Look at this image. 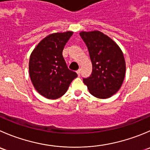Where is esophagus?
Segmentation results:
<instances>
[{
	"instance_id": "34e87169",
	"label": "esophagus",
	"mask_w": 150,
	"mask_h": 150,
	"mask_svg": "<svg viewBox=\"0 0 150 150\" xmlns=\"http://www.w3.org/2000/svg\"><path fill=\"white\" fill-rule=\"evenodd\" d=\"M76 72H77V74H78V76H80V75H81V69H78V70L76 71Z\"/></svg>"
}]
</instances>
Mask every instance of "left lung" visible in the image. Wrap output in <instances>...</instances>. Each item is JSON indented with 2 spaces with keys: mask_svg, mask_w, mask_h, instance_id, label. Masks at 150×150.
<instances>
[{
  "mask_svg": "<svg viewBox=\"0 0 150 150\" xmlns=\"http://www.w3.org/2000/svg\"><path fill=\"white\" fill-rule=\"evenodd\" d=\"M88 48L92 72L83 83L94 97L105 99L118 91L125 75V62L121 49L108 36L98 30L81 32Z\"/></svg>",
  "mask_w": 150,
  "mask_h": 150,
  "instance_id": "1",
  "label": "left lung"
}]
</instances>
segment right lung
<instances>
[{"label":"right lung","mask_w":150,"mask_h":150,"mask_svg":"<svg viewBox=\"0 0 150 150\" xmlns=\"http://www.w3.org/2000/svg\"><path fill=\"white\" fill-rule=\"evenodd\" d=\"M72 31L56 33L43 39L32 52L29 74L36 90L47 99H56L65 94L69 84L78 76L68 69L62 55Z\"/></svg>","instance_id":"1"}]
</instances>
